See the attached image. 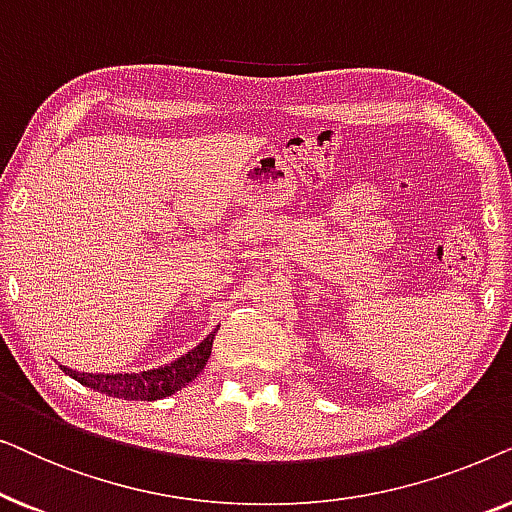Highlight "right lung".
Segmentation results:
<instances>
[{
    "label": "right lung",
    "instance_id": "right-lung-1",
    "mask_svg": "<svg viewBox=\"0 0 512 512\" xmlns=\"http://www.w3.org/2000/svg\"><path fill=\"white\" fill-rule=\"evenodd\" d=\"M219 328H214L198 347L191 352L179 356L177 361L165 363L153 370H142V373H79L67 366H60L65 375L74 377L83 387L100 391V394L123 398V401H158V398L172 396L174 391H181L188 382L202 373L207 366L209 354H212V342Z\"/></svg>",
    "mask_w": 512,
    "mask_h": 512
}]
</instances>
